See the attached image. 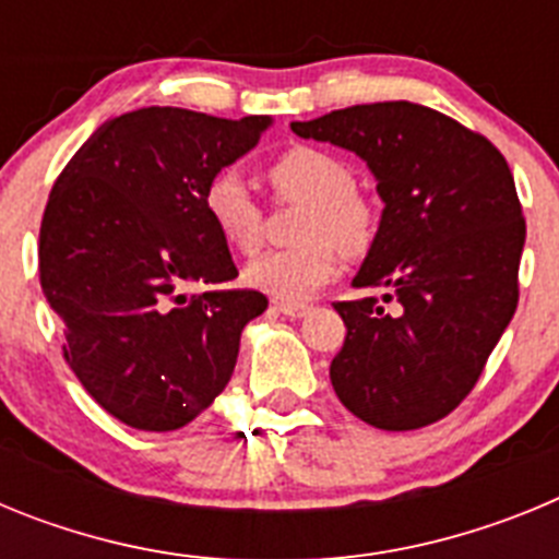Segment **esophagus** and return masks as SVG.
<instances>
[{
  "label": "esophagus",
  "mask_w": 559,
  "mask_h": 559,
  "mask_svg": "<svg viewBox=\"0 0 559 559\" xmlns=\"http://www.w3.org/2000/svg\"><path fill=\"white\" fill-rule=\"evenodd\" d=\"M276 310L283 316H288V319H302L305 313H310V305H302V302H276Z\"/></svg>",
  "instance_id": "34e87169"
}]
</instances>
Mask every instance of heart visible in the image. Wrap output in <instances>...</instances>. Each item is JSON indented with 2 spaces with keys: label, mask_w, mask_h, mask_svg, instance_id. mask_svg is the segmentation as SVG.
Instances as JSON below:
<instances>
[{
  "label": "heart",
  "mask_w": 559,
  "mask_h": 559,
  "mask_svg": "<svg viewBox=\"0 0 559 559\" xmlns=\"http://www.w3.org/2000/svg\"><path fill=\"white\" fill-rule=\"evenodd\" d=\"M276 199L302 201L294 249L265 251L246 265V283L283 302H299L338 274V249L355 257L374 237V212L355 190V173L335 153L296 145L269 167ZM212 226L237 251H254L263 240V206L237 167H224L204 190Z\"/></svg>",
  "instance_id": "1"
}]
</instances>
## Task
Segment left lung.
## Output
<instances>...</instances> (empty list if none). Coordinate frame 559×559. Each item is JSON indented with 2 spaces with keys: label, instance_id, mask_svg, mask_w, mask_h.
Here are the masks:
<instances>
[{
  "label": "left lung",
  "instance_id": "8db88e82",
  "mask_svg": "<svg viewBox=\"0 0 559 559\" xmlns=\"http://www.w3.org/2000/svg\"><path fill=\"white\" fill-rule=\"evenodd\" d=\"M302 140L367 162L383 199L355 274L374 296L335 302L347 324L330 364L338 400L383 431L448 417L476 386L518 308L526 221L510 165L487 136L408 100L349 106L290 122Z\"/></svg>",
  "mask_w": 559,
  "mask_h": 559
}]
</instances>
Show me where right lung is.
Listing matches in <instances>:
<instances>
[{
    "instance_id": "add662e5",
    "label": "right lung",
    "mask_w": 559,
    "mask_h": 559,
    "mask_svg": "<svg viewBox=\"0 0 559 559\" xmlns=\"http://www.w3.org/2000/svg\"><path fill=\"white\" fill-rule=\"evenodd\" d=\"M271 117L224 120L151 106L103 122L49 192L38 274L63 324V358L111 417L176 431L229 383L260 290L235 280L204 190L260 142Z\"/></svg>"
}]
</instances>
